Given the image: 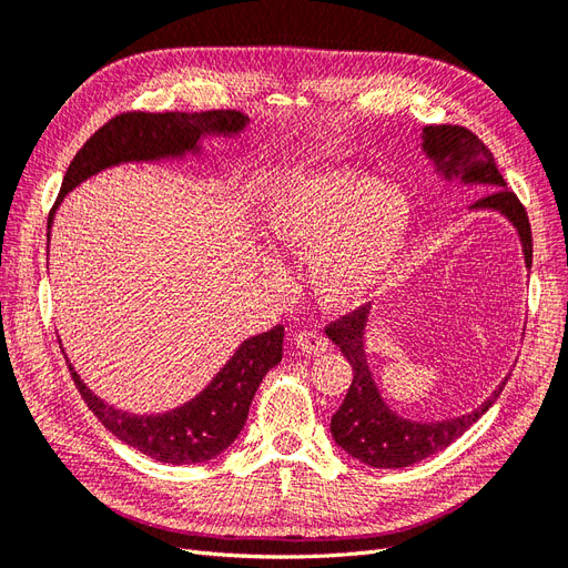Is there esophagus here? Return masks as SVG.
<instances>
[{
	"label": "esophagus",
	"mask_w": 568,
	"mask_h": 568,
	"mask_svg": "<svg viewBox=\"0 0 568 568\" xmlns=\"http://www.w3.org/2000/svg\"><path fill=\"white\" fill-rule=\"evenodd\" d=\"M296 348L303 353V355H322L326 353V348H329V341H326L322 334L317 332H298L296 338Z\"/></svg>",
	"instance_id": "obj_1"
}]
</instances>
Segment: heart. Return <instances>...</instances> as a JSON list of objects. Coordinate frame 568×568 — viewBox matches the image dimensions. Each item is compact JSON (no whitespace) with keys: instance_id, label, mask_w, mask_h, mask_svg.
Masks as SVG:
<instances>
[{"instance_id":"b5f03b06","label":"heart","mask_w":568,"mask_h":568,"mask_svg":"<svg viewBox=\"0 0 568 568\" xmlns=\"http://www.w3.org/2000/svg\"><path fill=\"white\" fill-rule=\"evenodd\" d=\"M272 246L307 257V284L326 313H353L382 294L398 267L412 230V201L395 182L374 180L353 165L291 168L261 203ZM272 286L286 270L265 257Z\"/></svg>"}]
</instances>
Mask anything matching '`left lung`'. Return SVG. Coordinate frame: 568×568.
Here are the masks:
<instances>
[{
  "instance_id": "1",
  "label": "left lung",
  "mask_w": 568,
  "mask_h": 568,
  "mask_svg": "<svg viewBox=\"0 0 568 568\" xmlns=\"http://www.w3.org/2000/svg\"><path fill=\"white\" fill-rule=\"evenodd\" d=\"M419 146L434 173L445 182H459L462 186H484L488 194L469 205V211H490L503 215L517 230L524 253L526 270L532 261V239L528 215L519 199L507 189L505 178L495 165L493 153L478 140L474 132L457 125H426L419 130ZM372 307H359L353 315H346L326 329L341 353L353 367V384L346 400L341 403L332 417V438L343 453L374 469H403L432 457L455 443L467 428L486 415L490 405L500 398L507 384L497 386L486 403L476 409L453 419L440 422H417L398 415L374 382V374L365 351L367 326Z\"/></svg>"
}]
</instances>
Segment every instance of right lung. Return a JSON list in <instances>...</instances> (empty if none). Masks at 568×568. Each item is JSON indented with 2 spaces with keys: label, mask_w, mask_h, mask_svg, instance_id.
Wrapping results in <instances>:
<instances>
[{
  "label": "right lung",
  "mask_w": 568,
  "mask_h": 568,
  "mask_svg": "<svg viewBox=\"0 0 568 568\" xmlns=\"http://www.w3.org/2000/svg\"><path fill=\"white\" fill-rule=\"evenodd\" d=\"M251 120L239 111H199V113H123L90 136L65 170L57 205L47 222V248L57 211L75 186L97 178L104 170L128 163H182L203 161V144L211 136H239ZM49 253V251H47ZM61 343V338H59ZM284 326L255 334L239 343L225 365L201 388L194 398L153 415H134L106 403L80 379L65 355L68 369L80 395L109 432L142 455L163 464H199L225 453L242 434L248 419L253 395L263 376L282 363ZM63 351V343H61ZM65 353V351H63Z\"/></svg>",
  "instance_id": "right-lung-1"
}]
</instances>
